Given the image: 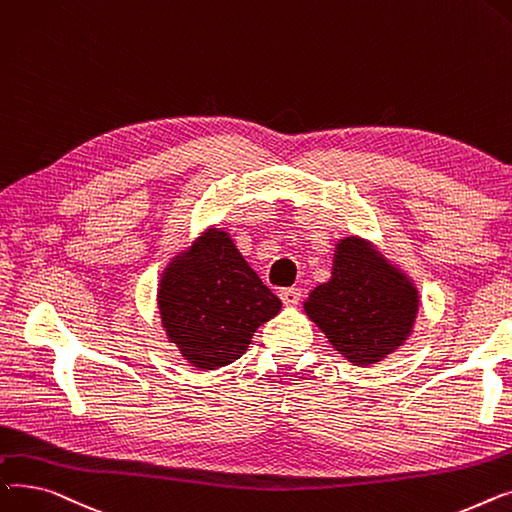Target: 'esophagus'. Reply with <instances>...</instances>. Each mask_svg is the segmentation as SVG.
Masks as SVG:
<instances>
[{
	"mask_svg": "<svg viewBox=\"0 0 512 512\" xmlns=\"http://www.w3.org/2000/svg\"><path fill=\"white\" fill-rule=\"evenodd\" d=\"M299 297H302V289L299 287H285L281 289V299L285 306H297L299 304Z\"/></svg>",
	"mask_w": 512,
	"mask_h": 512,
	"instance_id": "34e87169",
	"label": "esophagus"
}]
</instances>
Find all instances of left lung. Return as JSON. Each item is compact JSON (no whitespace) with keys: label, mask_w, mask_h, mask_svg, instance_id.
I'll use <instances>...</instances> for the list:
<instances>
[{"label":"left lung","mask_w":512,"mask_h":512,"mask_svg":"<svg viewBox=\"0 0 512 512\" xmlns=\"http://www.w3.org/2000/svg\"><path fill=\"white\" fill-rule=\"evenodd\" d=\"M417 308L413 283L359 237L341 239L333 275L304 302L310 320L353 366L397 351L411 335Z\"/></svg>","instance_id":"left-lung-1"}]
</instances>
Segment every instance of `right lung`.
Wrapping results in <instances>:
<instances>
[{"instance_id":"right-lung-1","label":"right lung","mask_w":512,"mask_h":512,"mask_svg":"<svg viewBox=\"0 0 512 512\" xmlns=\"http://www.w3.org/2000/svg\"><path fill=\"white\" fill-rule=\"evenodd\" d=\"M279 310L281 299L219 229H208L190 252L175 256L159 283L165 333L200 370L242 357L256 328Z\"/></svg>"}]
</instances>
